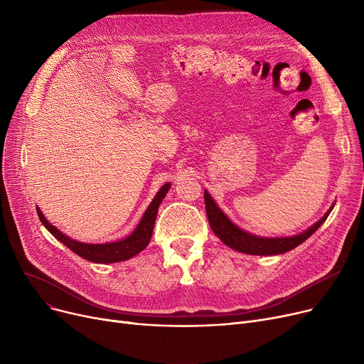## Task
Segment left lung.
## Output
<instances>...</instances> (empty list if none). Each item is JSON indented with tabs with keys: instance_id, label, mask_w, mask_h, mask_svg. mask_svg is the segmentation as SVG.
I'll list each match as a JSON object with an SVG mask.
<instances>
[{
	"instance_id": "left-lung-1",
	"label": "left lung",
	"mask_w": 364,
	"mask_h": 364,
	"mask_svg": "<svg viewBox=\"0 0 364 364\" xmlns=\"http://www.w3.org/2000/svg\"><path fill=\"white\" fill-rule=\"evenodd\" d=\"M205 209L206 215L209 220V225H211L213 232L218 236L221 242H224L227 246H230L232 250H236L239 252L251 254V255H279L284 254L302 242L307 240L317 228L328 218L329 213L324 215L320 221H317L307 232H304L298 236L291 237H277V239H267V237H258L251 233L243 232L242 228L236 227L230 220H228L221 209L217 206L214 199L209 196V193L205 190Z\"/></svg>"
}]
</instances>
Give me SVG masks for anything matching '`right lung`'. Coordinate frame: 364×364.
<instances>
[{
    "mask_svg": "<svg viewBox=\"0 0 364 364\" xmlns=\"http://www.w3.org/2000/svg\"><path fill=\"white\" fill-rule=\"evenodd\" d=\"M171 184L166 183L165 186H162V188L158 192V195L155 196V199L151 200V203L149 205V208L146 209V213L140 221V224L137 225L136 230L132 232V235H129L128 237L119 240V242H112V243H100V245H90V243H82V242H76L70 237H68L66 235H63L62 232L57 230V228L50 224L46 217L43 215V213L40 211V208H36L38 217H40L41 223L44 224V227L47 230L57 239L60 240L65 246H68L70 251H73L76 255H80L91 262H100V264H109V262H119V261H125L134 255H137L139 252H141L144 247L149 245L151 233H153V227H155V220H156V214H158V208L162 202V199L165 198V195L168 193Z\"/></svg>",
    "mask_w": 364,
    "mask_h": 364,
    "instance_id": "right-lung-1",
    "label": "right lung"
}]
</instances>
